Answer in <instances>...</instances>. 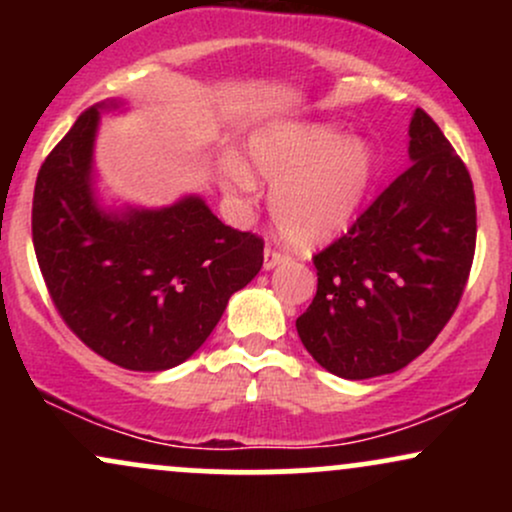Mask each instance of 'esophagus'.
Masks as SVG:
<instances>
[{"label":"esophagus","mask_w":512,"mask_h":512,"mask_svg":"<svg viewBox=\"0 0 512 512\" xmlns=\"http://www.w3.org/2000/svg\"><path fill=\"white\" fill-rule=\"evenodd\" d=\"M289 260V255H286L284 250H276L272 245H267V250H264V269H272L276 264L286 262Z\"/></svg>","instance_id":"34e87169"}]
</instances>
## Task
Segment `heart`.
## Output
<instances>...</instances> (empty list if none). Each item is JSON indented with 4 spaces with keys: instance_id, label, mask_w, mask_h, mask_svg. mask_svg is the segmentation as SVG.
<instances>
[{
    "instance_id": "heart-1",
    "label": "heart",
    "mask_w": 512,
    "mask_h": 512,
    "mask_svg": "<svg viewBox=\"0 0 512 512\" xmlns=\"http://www.w3.org/2000/svg\"><path fill=\"white\" fill-rule=\"evenodd\" d=\"M255 173L274 185L272 219L296 245L325 243L356 214L373 175V151L332 125H279L255 134L248 149ZM236 192L255 190L243 166H231Z\"/></svg>"
}]
</instances>
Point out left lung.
Here are the masks:
<instances>
[{"label": "left lung", "mask_w": 512, "mask_h": 512, "mask_svg": "<svg viewBox=\"0 0 512 512\" xmlns=\"http://www.w3.org/2000/svg\"><path fill=\"white\" fill-rule=\"evenodd\" d=\"M409 137L411 166L313 255L317 293L296 320L310 356L346 380L395 373L424 354L460 305L474 262L467 166L426 110L416 108Z\"/></svg>", "instance_id": "left-lung-1"}]
</instances>
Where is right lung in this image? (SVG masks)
<instances>
[{
	"label": "right lung",
	"instance_id": "add662e5",
	"mask_svg": "<svg viewBox=\"0 0 512 512\" xmlns=\"http://www.w3.org/2000/svg\"><path fill=\"white\" fill-rule=\"evenodd\" d=\"M98 108L79 115L38 170L33 248L64 325L129 370H166L207 342L228 298L264 262V240L199 197L108 216L91 195Z\"/></svg>",
	"mask_w": 512,
	"mask_h": 512
}]
</instances>
